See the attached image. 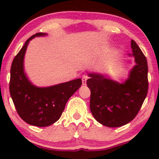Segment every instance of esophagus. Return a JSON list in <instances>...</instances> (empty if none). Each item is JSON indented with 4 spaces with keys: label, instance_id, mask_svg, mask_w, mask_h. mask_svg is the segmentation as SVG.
Returning <instances> with one entry per match:
<instances>
[{
    "label": "esophagus",
    "instance_id": "34e87169",
    "mask_svg": "<svg viewBox=\"0 0 159 159\" xmlns=\"http://www.w3.org/2000/svg\"><path fill=\"white\" fill-rule=\"evenodd\" d=\"M87 75L82 76V84L86 85V84H87Z\"/></svg>",
    "mask_w": 159,
    "mask_h": 159
}]
</instances>
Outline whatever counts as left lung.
<instances>
[{"instance_id":"left-lung-1","label":"left lung","mask_w":159,"mask_h":159,"mask_svg":"<svg viewBox=\"0 0 159 159\" xmlns=\"http://www.w3.org/2000/svg\"><path fill=\"white\" fill-rule=\"evenodd\" d=\"M135 65L121 81L106 74L90 72L87 81L90 90V107L96 121L107 127H120L136 116L148 91V66L145 56L134 40H131ZM130 63L131 61H128Z\"/></svg>"}]
</instances>
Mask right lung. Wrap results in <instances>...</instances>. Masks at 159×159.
<instances>
[{"instance_id":"1","label":"right lung","mask_w":159,"mask_h":159,"mask_svg":"<svg viewBox=\"0 0 159 159\" xmlns=\"http://www.w3.org/2000/svg\"><path fill=\"white\" fill-rule=\"evenodd\" d=\"M47 35L38 33L29 38L14 58L10 70V92L16 111L24 121L38 127L49 126L57 121L69 98L82 84L81 78H77L49 87H37L30 81L24 67L27 48L34 38Z\"/></svg>"}]
</instances>
